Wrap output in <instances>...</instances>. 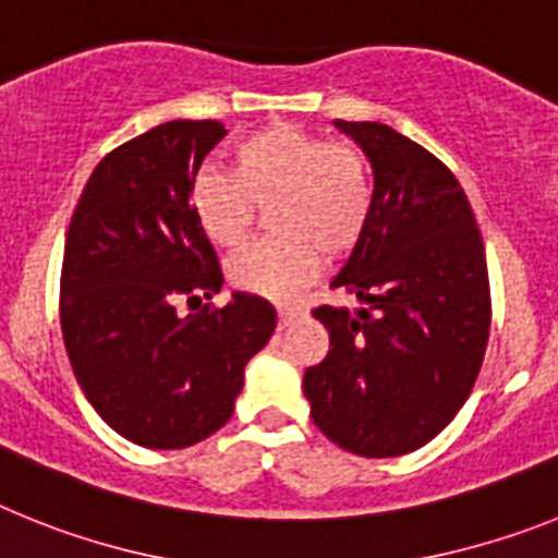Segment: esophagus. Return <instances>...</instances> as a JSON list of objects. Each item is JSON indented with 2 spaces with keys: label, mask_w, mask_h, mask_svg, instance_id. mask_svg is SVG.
Segmentation results:
<instances>
[{
  "label": "esophagus",
  "mask_w": 558,
  "mask_h": 558,
  "mask_svg": "<svg viewBox=\"0 0 558 558\" xmlns=\"http://www.w3.org/2000/svg\"><path fill=\"white\" fill-rule=\"evenodd\" d=\"M298 314H300V306H280L278 308V323H280V326H289V323H292Z\"/></svg>",
  "instance_id": "1"
}]
</instances>
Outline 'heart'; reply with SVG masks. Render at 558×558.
Masks as SVG:
<instances>
[{
  "mask_svg": "<svg viewBox=\"0 0 558 558\" xmlns=\"http://www.w3.org/2000/svg\"><path fill=\"white\" fill-rule=\"evenodd\" d=\"M269 205L278 235L235 255L227 278L239 292L286 300L317 275L323 252L345 255L365 235L373 213L365 154L278 123L241 140L232 173H198L191 187L196 225L225 250L244 244L258 207Z\"/></svg>",
  "mask_w": 558,
  "mask_h": 558,
  "instance_id": "heart-1",
  "label": "heart"
}]
</instances>
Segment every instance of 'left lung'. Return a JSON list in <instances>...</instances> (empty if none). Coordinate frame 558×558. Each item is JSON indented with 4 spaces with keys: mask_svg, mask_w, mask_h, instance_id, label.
I'll use <instances>...</instances> for the list:
<instances>
[{
    "mask_svg": "<svg viewBox=\"0 0 558 558\" xmlns=\"http://www.w3.org/2000/svg\"><path fill=\"white\" fill-rule=\"evenodd\" d=\"M337 129L362 145L376 182L371 225L331 286L367 306L314 308L331 348L303 390L337 447L396 458L433 440L477 381L492 328L486 250L435 154L385 123Z\"/></svg>",
    "mask_w": 558,
    "mask_h": 558,
    "instance_id": "1",
    "label": "left lung"
}]
</instances>
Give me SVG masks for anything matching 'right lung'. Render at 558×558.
<instances>
[{
  "label": "right lung",
  "instance_id": "obj_1",
  "mask_svg": "<svg viewBox=\"0 0 558 558\" xmlns=\"http://www.w3.org/2000/svg\"><path fill=\"white\" fill-rule=\"evenodd\" d=\"M225 134L219 120H171L118 145L92 171L66 230L70 365L100 418L140 447L185 449L221 429L244 365L278 323L255 294L210 303L225 275L191 187ZM179 302L199 312L179 315Z\"/></svg>",
  "mask_w": 558,
  "mask_h": 558
}]
</instances>
